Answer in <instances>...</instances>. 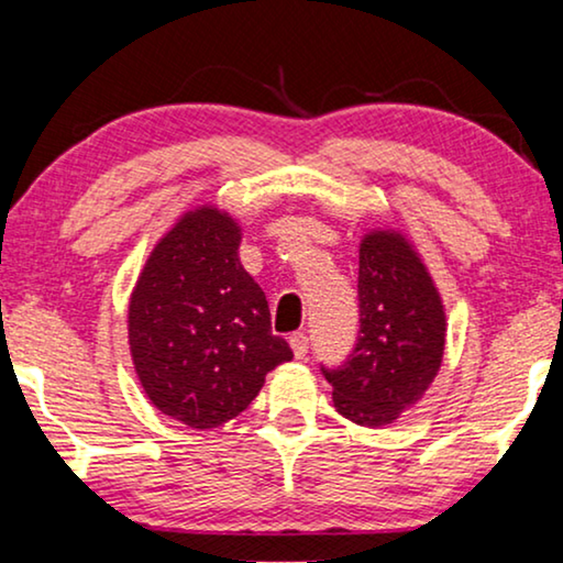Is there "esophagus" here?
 <instances>
[{"label": "esophagus", "instance_id": "34e87169", "mask_svg": "<svg viewBox=\"0 0 563 563\" xmlns=\"http://www.w3.org/2000/svg\"><path fill=\"white\" fill-rule=\"evenodd\" d=\"M290 346H292V354H296L298 360H303L308 354V336L303 334V331H296V334H290Z\"/></svg>", "mask_w": 563, "mask_h": 563}]
</instances>
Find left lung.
Instances as JSON below:
<instances>
[{
	"instance_id": "obj_1",
	"label": "left lung",
	"mask_w": 563,
	"mask_h": 563,
	"mask_svg": "<svg viewBox=\"0 0 563 563\" xmlns=\"http://www.w3.org/2000/svg\"><path fill=\"white\" fill-rule=\"evenodd\" d=\"M357 344L339 367H323L334 408L369 429L393 423L437 377L446 319L421 257L395 232L360 244Z\"/></svg>"
}]
</instances>
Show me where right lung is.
<instances>
[{
  "label": "right lung",
  "mask_w": 563,
  "mask_h": 563,
  "mask_svg": "<svg viewBox=\"0 0 563 563\" xmlns=\"http://www.w3.org/2000/svg\"><path fill=\"white\" fill-rule=\"evenodd\" d=\"M240 227L211 206L188 211L147 257L130 300V350L157 410L217 429L257 398L292 352L240 263Z\"/></svg>",
  "instance_id": "right-lung-1"
}]
</instances>
